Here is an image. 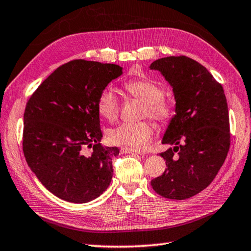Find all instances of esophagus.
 <instances>
[{
  "instance_id": "obj_1",
  "label": "esophagus",
  "mask_w": 251,
  "mask_h": 251,
  "mask_svg": "<svg viewBox=\"0 0 251 251\" xmlns=\"http://www.w3.org/2000/svg\"><path fill=\"white\" fill-rule=\"evenodd\" d=\"M122 153H123V154H140V155L143 154L142 152H140V151H135V150L126 149V147H124V149H122Z\"/></svg>"
}]
</instances>
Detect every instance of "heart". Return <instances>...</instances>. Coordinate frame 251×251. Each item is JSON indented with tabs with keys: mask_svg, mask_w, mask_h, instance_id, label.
Instances as JSON below:
<instances>
[{
	"mask_svg": "<svg viewBox=\"0 0 251 251\" xmlns=\"http://www.w3.org/2000/svg\"><path fill=\"white\" fill-rule=\"evenodd\" d=\"M126 90L144 104L143 116L161 123L169 122L173 116V109L164 98V90L153 80L137 79L125 85ZM97 110L100 116L108 122H114L118 116V101L114 93L106 89L100 94L97 101ZM153 126L149 122L135 124L123 123L108 133L109 141L115 145L124 146L130 150L146 149L152 141Z\"/></svg>",
	"mask_w": 251,
	"mask_h": 251,
	"instance_id": "heart-1",
	"label": "heart"
}]
</instances>
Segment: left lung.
I'll use <instances>...</instances> for the list:
<instances>
[{"instance_id": "obj_1", "label": "left lung", "mask_w": 251, "mask_h": 251, "mask_svg": "<svg viewBox=\"0 0 251 251\" xmlns=\"http://www.w3.org/2000/svg\"><path fill=\"white\" fill-rule=\"evenodd\" d=\"M172 87L176 115L171 118L160 155L164 173L151 181L153 190L172 200H185L210 185L230 147L228 104L224 88L193 59L161 58L151 63Z\"/></svg>"}]
</instances>
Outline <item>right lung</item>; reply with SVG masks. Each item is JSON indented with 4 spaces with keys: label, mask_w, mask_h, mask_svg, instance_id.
Returning <instances> with one entry per match:
<instances>
[{
    "label": "right lung",
    "mask_w": 251,
    "mask_h": 251,
    "mask_svg": "<svg viewBox=\"0 0 251 251\" xmlns=\"http://www.w3.org/2000/svg\"><path fill=\"white\" fill-rule=\"evenodd\" d=\"M123 75L113 63L73 60L55 69L26 102L23 153L47 190L73 203L93 201L108 188L116 146H102L97 101ZM86 148H93L90 155Z\"/></svg>",
    "instance_id": "right-lung-1"
}]
</instances>
